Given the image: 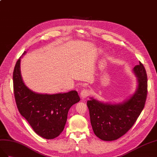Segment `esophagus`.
I'll list each match as a JSON object with an SVG mask.
<instances>
[{
	"label": "esophagus",
	"mask_w": 157,
	"mask_h": 157,
	"mask_svg": "<svg viewBox=\"0 0 157 157\" xmlns=\"http://www.w3.org/2000/svg\"><path fill=\"white\" fill-rule=\"evenodd\" d=\"M89 94H90V92H89V90L87 89H83V90L81 91V93H80V96H81V97L82 98H85L87 97Z\"/></svg>",
	"instance_id": "esophagus-1"
}]
</instances>
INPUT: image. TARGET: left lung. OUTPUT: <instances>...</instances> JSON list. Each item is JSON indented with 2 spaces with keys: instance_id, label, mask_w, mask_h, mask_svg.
<instances>
[{
  "instance_id": "1",
  "label": "left lung",
  "mask_w": 157,
  "mask_h": 157,
  "mask_svg": "<svg viewBox=\"0 0 157 157\" xmlns=\"http://www.w3.org/2000/svg\"><path fill=\"white\" fill-rule=\"evenodd\" d=\"M137 88L122 103H104L93 98L87 101L90 120L95 136L103 141H114L126 134L136 122L145 106L147 95V76L144 66L133 68Z\"/></svg>"
}]
</instances>
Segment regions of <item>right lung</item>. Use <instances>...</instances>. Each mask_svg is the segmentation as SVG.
Wrapping results in <instances>:
<instances>
[{
    "mask_svg": "<svg viewBox=\"0 0 157 157\" xmlns=\"http://www.w3.org/2000/svg\"><path fill=\"white\" fill-rule=\"evenodd\" d=\"M21 56L17 60L13 72V86L17 109L37 135L47 140H52L64 130L68 110L80 101V98L76 91L48 95L30 90L21 78Z\"/></svg>",
    "mask_w": 157,
    "mask_h": 157,
    "instance_id": "1",
    "label": "right lung"
}]
</instances>
